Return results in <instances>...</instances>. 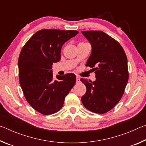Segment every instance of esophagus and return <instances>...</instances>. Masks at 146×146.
<instances>
[{"mask_svg": "<svg viewBox=\"0 0 146 146\" xmlns=\"http://www.w3.org/2000/svg\"><path fill=\"white\" fill-rule=\"evenodd\" d=\"M80 77H79L78 76H76V83H79L80 82Z\"/></svg>", "mask_w": 146, "mask_h": 146, "instance_id": "esophagus-1", "label": "esophagus"}]
</instances>
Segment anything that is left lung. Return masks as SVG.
<instances>
[{
	"mask_svg": "<svg viewBox=\"0 0 146 146\" xmlns=\"http://www.w3.org/2000/svg\"><path fill=\"white\" fill-rule=\"evenodd\" d=\"M82 33L91 46L86 66L95 71L96 80L80 79L86 87L81 100L88 110L103 114L115 107L124 92L129 78L127 56L120 44L104 32Z\"/></svg>",
	"mask_w": 146,
	"mask_h": 146,
	"instance_id": "8db88e82",
	"label": "left lung"
}]
</instances>
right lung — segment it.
I'll return each mask as SVG.
<instances>
[{
	"mask_svg": "<svg viewBox=\"0 0 146 146\" xmlns=\"http://www.w3.org/2000/svg\"><path fill=\"white\" fill-rule=\"evenodd\" d=\"M78 33L75 30L42 29L22 49L18 61L20 84L28 102L42 114L58 111L75 85L73 73L56 75L53 80L51 69L60 60L63 44Z\"/></svg>",
	"mask_w": 146,
	"mask_h": 146,
	"instance_id": "1",
	"label": "right lung"
}]
</instances>
